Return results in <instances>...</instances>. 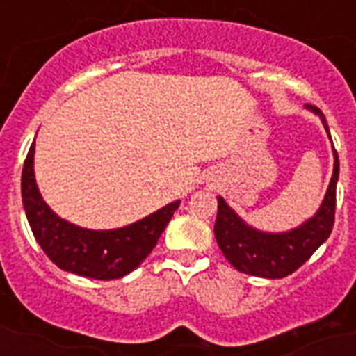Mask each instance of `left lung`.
<instances>
[{"instance_id": "left-lung-1", "label": "left lung", "mask_w": 356, "mask_h": 356, "mask_svg": "<svg viewBox=\"0 0 356 356\" xmlns=\"http://www.w3.org/2000/svg\"><path fill=\"white\" fill-rule=\"evenodd\" d=\"M307 111L321 120L331 138L329 125L320 108L305 105ZM334 166H332L331 183L327 186L321 205L314 216L299 223L298 227L282 233H270L249 225L243 218L227 205L222 195H218V216L214 223V236L225 254V259L242 273L264 279H282L303 266L312 257L316 249L325 242L334 223V207H337V183L340 175V162L334 147Z\"/></svg>"}]
</instances>
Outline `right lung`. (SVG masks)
Wrapping results in <instances>:
<instances>
[{
	"instance_id": "right-lung-1",
	"label": "right lung",
	"mask_w": 356,
	"mask_h": 356,
	"mask_svg": "<svg viewBox=\"0 0 356 356\" xmlns=\"http://www.w3.org/2000/svg\"><path fill=\"white\" fill-rule=\"evenodd\" d=\"M22 201L31 231L60 270L97 281L127 275L156 245L181 201H172L138 222L116 229H86L64 220L42 197L35 177V142L22 172Z\"/></svg>"
}]
</instances>
